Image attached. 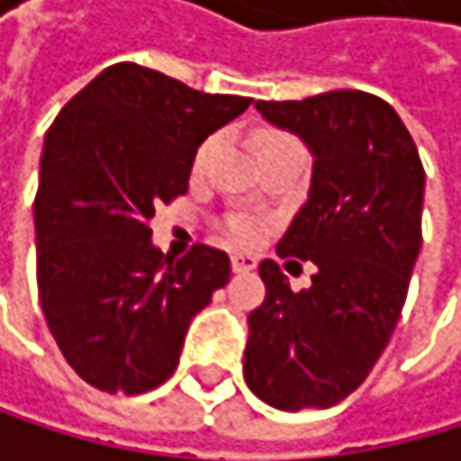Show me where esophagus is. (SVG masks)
<instances>
[{
  "instance_id": "obj_1",
  "label": "esophagus",
  "mask_w": 461,
  "mask_h": 461,
  "mask_svg": "<svg viewBox=\"0 0 461 461\" xmlns=\"http://www.w3.org/2000/svg\"><path fill=\"white\" fill-rule=\"evenodd\" d=\"M257 268V259L251 254H232V271L235 274H249Z\"/></svg>"
}]
</instances>
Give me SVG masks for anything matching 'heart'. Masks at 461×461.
I'll use <instances>...</instances> for the list:
<instances>
[{"mask_svg": "<svg viewBox=\"0 0 461 461\" xmlns=\"http://www.w3.org/2000/svg\"><path fill=\"white\" fill-rule=\"evenodd\" d=\"M285 140H290V138H285V135H274V132H265V135H259V149L274 146V143H285ZM210 149H212V140L202 143V149H199V154H196V166H202V163H204V157L210 154ZM254 238H257V229H254L249 221H238V223L232 226V240H235V243H251Z\"/></svg>", "mask_w": 461, "mask_h": 461, "instance_id": "obj_1", "label": "heart"}]
</instances>
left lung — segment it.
<instances>
[{
	"instance_id": "left-lung-1",
	"label": "left lung",
	"mask_w": 461,
	"mask_h": 461,
	"mask_svg": "<svg viewBox=\"0 0 461 461\" xmlns=\"http://www.w3.org/2000/svg\"><path fill=\"white\" fill-rule=\"evenodd\" d=\"M259 115L312 154L307 202L276 251L318 274L290 290L274 259L259 265L265 301L249 315L243 376L285 412L334 406L387 348L420 254L426 174L398 113L362 91L257 102Z\"/></svg>"
}]
</instances>
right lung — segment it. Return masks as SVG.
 <instances>
[{"label": "right lung", "mask_w": 461, "mask_h": 461, "mask_svg": "<svg viewBox=\"0 0 461 461\" xmlns=\"http://www.w3.org/2000/svg\"><path fill=\"white\" fill-rule=\"evenodd\" d=\"M249 104L115 63L49 127L32 207L38 295L51 338L87 384L127 395L163 384L190 321L229 282L223 251L199 243L166 257L149 221L187 193L199 146Z\"/></svg>", "instance_id": "obj_1"}]
</instances>
